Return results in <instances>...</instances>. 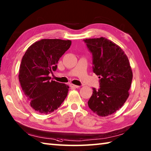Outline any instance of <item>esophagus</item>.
I'll list each match as a JSON object with an SVG mask.
<instances>
[{"label":"esophagus","instance_id":"1","mask_svg":"<svg viewBox=\"0 0 151 151\" xmlns=\"http://www.w3.org/2000/svg\"><path fill=\"white\" fill-rule=\"evenodd\" d=\"M70 86L71 88H72V89H76V88H79V86L78 85H73V84H70Z\"/></svg>","mask_w":151,"mask_h":151}]
</instances>
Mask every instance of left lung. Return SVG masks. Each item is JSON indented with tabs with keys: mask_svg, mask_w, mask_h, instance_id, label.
Segmentation results:
<instances>
[{
	"mask_svg": "<svg viewBox=\"0 0 151 151\" xmlns=\"http://www.w3.org/2000/svg\"><path fill=\"white\" fill-rule=\"evenodd\" d=\"M92 54L93 71L99 76L100 87L93 88L88 106L100 116L114 113L129 96L133 73L121 48L105 37L83 39Z\"/></svg>",
	"mask_w": 151,
	"mask_h": 151,
	"instance_id": "1",
	"label": "left lung"
}]
</instances>
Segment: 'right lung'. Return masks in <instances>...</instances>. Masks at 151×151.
Returning a JSON list of instances; mask_svg holds the SVG:
<instances>
[{
	"label": "right lung",
	"mask_w": 151,
	"mask_h": 151,
	"mask_svg": "<svg viewBox=\"0 0 151 151\" xmlns=\"http://www.w3.org/2000/svg\"><path fill=\"white\" fill-rule=\"evenodd\" d=\"M72 44L70 40L41 39L28 48L22 59L19 81L25 97L36 112L43 114L58 109L68 95L69 86L50 81L60 58Z\"/></svg>",
	"instance_id": "right-lung-1"
}]
</instances>
